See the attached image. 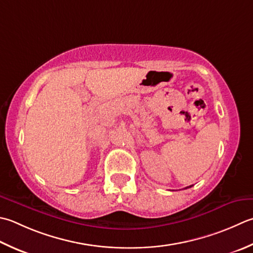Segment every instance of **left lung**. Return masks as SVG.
Here are the masks:
<instances>
[{"mask_svg": "<svg viewBox=\"0 0 253 253\" xmlns=\"http://www.w3.org/2000/svg\"><path fill=\"white\" fill-rule=\"evenodd\" d=\"M193 185H190V186H186V187H184V189H183V190H186V189H189V187H192Z\"/></svg>", "mask_w": 253, "mask_h": 253, "instance_id": "1", "label": "left lung"}]
</instances>
